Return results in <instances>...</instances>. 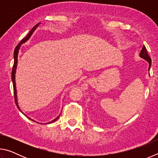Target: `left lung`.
Wrapping results in <instances>:
<instances>
[{
    "label": "left lung",
    "instance_id": "left-lung-1",
    "mask_svg": "<svg viewBox=\"0 0 158 158\" xmlns=\"http://www.w3.org/2000/svg\"><path fill=\"white\" fill-rule=\"evenodd\" d=\"M139 56L141 58H143V59L146 60V61H148L149 63V67H148V70H149L150 68H151V58H150L149 55L148 54V53H147V51H146L145 46H143L142 49H141V53H139Z\"/></svg>",
    "mask_w": 158,
    "mask_h": 158
}]
</instances>
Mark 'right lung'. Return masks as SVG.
Returning <instances> with one entry per match:
<instances>
[{"instance_id":"right-lung-1","label":"right lung","mask_w":158,"mask_h":158,"mask_svg":"<svg viewBox=\"0 0 158 158\" xmlns=\"http://www.w3.org/2000/svg\"><path fill=\"white\" fill-rule=\"evenodd\" d=\"M40 24V23H37V24L34 26V27L31 29V31L29 32L28 33V34L27 35H26V37H24V38H23L22 40H21L19 43V44L17 45V47H16V48H15V52H14V65H13V67H12V84H13V88H14V95H15V103H16V105H17V107H18V109H19L20 110V111L21 112H22L21 111V110L20 109V108H19V105H18V102H17V89H16V82H15V73H16V69H17V60H18V53H19V48H20V47H21V44H23V43H24V42H26V41L28 40L31 37V36L32 35V34H33V32L35 31V29L37 28V26H38ZM22 114H23V112H22ZM25 115V114H24ZM25 116L28 118V119H30V120H31V121H33V120H32L31 118H29V117H28L27 116H26V115H25ZM58 118H59V116H58V117H56V118H55L54 120H53L52 121H51V122H49V123H47V124H49V123H53V122H54L55 121H56V120ZM34 122H35V121H33ZM36 123H37V122H36Z\"/></svg>"}]
</instances>
